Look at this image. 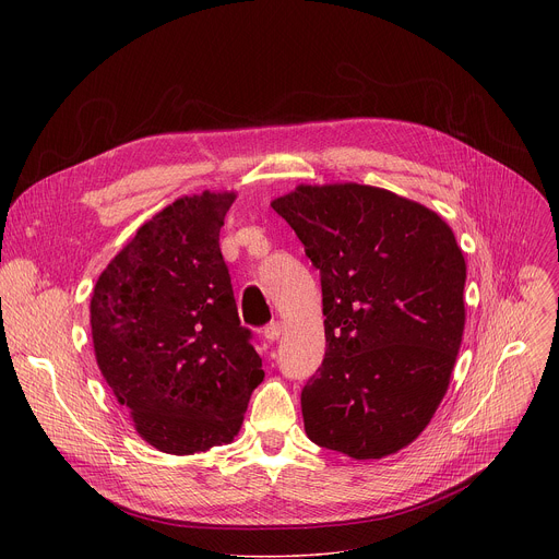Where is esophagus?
I'll list each match as a JSON object with an SVG mask.
<instances>
[{
    "label": "esophagus",
    "mask_w": 559,
    "mask_h": 559,
    "mask_svg": "<svg viewBox=\"0 0 559 559\" xmlns=\"http://www.w3.org/2000/svg\"><path fill=\"white\" fill-rule=\"evenodd\" d=\"M281 332H283V325L276 321V323H270V325L263 330V336H265V341L274 343V341H278Z\"/></svg>",
    "instance_id": "1"
}]
</instances>
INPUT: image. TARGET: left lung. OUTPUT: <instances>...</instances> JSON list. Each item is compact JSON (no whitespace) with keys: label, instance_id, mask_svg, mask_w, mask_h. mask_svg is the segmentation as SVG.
I'll return each instance as SVG.
<instances>
[{"label":"left lung","instance_id":"1","mask_svg":"<svg viewBox=\"0 0 559 559\" xmlns=\"http://www.w3.org/2000/svg\"><path fill=\"white\" fill-rule=\"evenodd\" d=\"M321 270L325 360L300 393L311 442L354 460L412 444L449 389L466 263L433 210L384 188L300 183L272 201Z\"/></svg>","mask_w":559,"mask_h":559}]
</instances>
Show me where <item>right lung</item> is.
<instances>
[{"instance_id": "1", "label": "right lung", "mask_w": 559, "mask_h": 559, "mask_svg": "<svg viewBox=\"0 0 559 559\" xmlns=\"http://www.w3.org/2000/svg\"><path fill=\"white\" fill-rule=\"evenodd\" d=\"M236 197L205 190L156 212L91 296L99 371L134 431L164 453L229 444L265 378L218 248Z\"/></svg>"}]
</instances>
